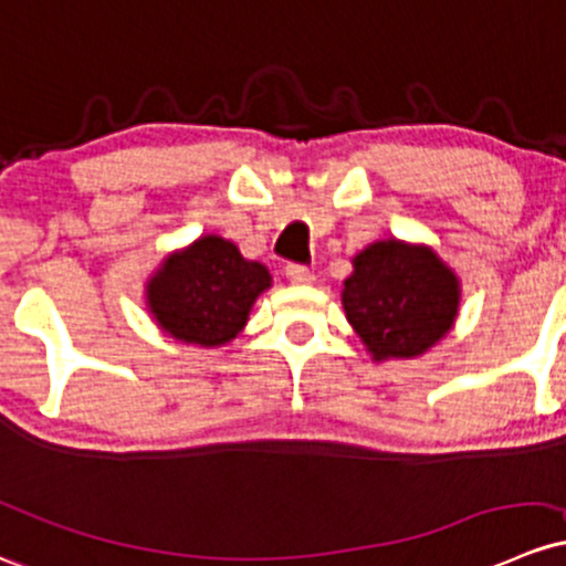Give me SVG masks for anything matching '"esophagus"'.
<instances>
[{
    "mask_svg": "<svg viewBox=\"0 0 566 566\" xmlns=\"http://www.w3.org/2000/svg\"><path fill=\"white\" fill-rule=\"evenodd\" d=\"M284 276L290 279V284H312L314 282V273L308 271L306 265H287V271H284Z\"/></svg>",
    "mask_w": 566,
    "mask_h": 566,
    "instance_id": "obj_1",
    "label": "esophagus"
}]
</instances>
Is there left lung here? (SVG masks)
Segmentation results:
<instances>
[{
  "mask_svg": "<svg viewBox=\"0 0 566 566\" xmlns=\"http://www.w3.org/2000/svg\"><path fill=\"white\" fill-rule=\"evenodd\" d=\"M342 306L374 363L415 360L453 331L461 279L428 243L382 238L353 258Z\"/></svg>",
  "mask_w": 566,
  "mask_h": 566,
  "instance_id": "1",
  "label": "left lung"
}]
</instances>
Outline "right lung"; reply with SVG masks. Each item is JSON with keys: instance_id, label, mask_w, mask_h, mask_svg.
I'll use <instances>...</instances> for the list:
<instances>
[{"instance_id": "obj_1", "label": "right lung", "mask_w": 566, "mask_h": 566, "mask_svg": "<svg viewBox=\"0 0 566 566\" xmlns=\"http://www.w3.org/2000/svg\"><path fill=\"white\" fill-rule=\"evenodd\" d=\"M271 287L263 263L247 260L233 241L200 235L170 252L146 279V308L174 342L217 349L247 328L254 301Z\"/></svg>"}]
</instances>
